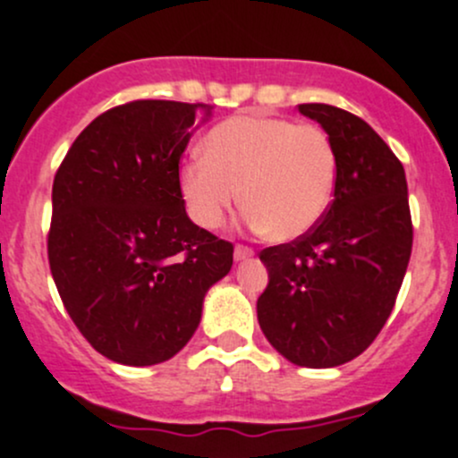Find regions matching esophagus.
<instances>
[{
	"mask_svg": "<svg viewBox=\"0 0 458 458\" xmlns=\"http://www.w3.org/2000/svg\"><path fill=\"white\" fill-rule=\"evenodd\" d=\"M255 257V250L248 246H237L234 248V261H248V259Z\"/></svg>",
	"mask_w": 458,
	"mask_h": 458,
	"instance_id": "esophagus-1",
	"label": "esophagus"
}]
</instances>
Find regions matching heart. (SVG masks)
I'll use <instances>...</instances> for the list:
<instances>
[{"instance_id": "obj_1", "label": "heart", "mask_w": 458, "mask_h": 458, "mask_svg": "<svg viewBox=\"0 0 458 458\" xmlns=\"http://www.w3.org/2000/svg\"><path fill=\"white\" fill-rule=\"evenodd\" d=\"M201 157L182 165L179 192L206 230L224 225L243 201L252 228L275 242H294L315 228L335 197L336 155L321 128L237 114L208 131Z\"/></svg>"}]
</instances>
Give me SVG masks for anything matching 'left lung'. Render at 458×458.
I'll return each mask as SVG.
<instances>
[{
	"label": "left lung",
	"mask_w": 458,
	"mask_h": 458,
	"mask_svg": "<svg viewBox=\"0 0 458 458\" xmlns=\"http://www.w3.org/2000/svg\"><path fill=\"white\" fill-rule=\"evenodd\" d=\"M299 113L335 148V199L310 233L259 255L267 288L257 318L290 363L335 368L359 357L394 308L412 252L408 182L357 114L327 104H301Z\"/></svg>",
	"instance_id": "1"
}]
</instances>
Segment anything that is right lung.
Returning a JSON list of instances; mask_svg holds the SVG:
<instances>
[{"label":"right lung","instance_id":"right-lung-1","mask_svg":"<svg viewBox=\"0 0 458 458\" xmlns=\"http://www.w3.org/2000/svg\"><path fill=\"white\" fill-rule=\"evenodd\" d=\"M210 114L161 99L106 110L55 174L50 272L88 344L114 363L173 359L233 267V243L192 224L179 192V159Z\"/></svg>","mask_w":458,"mask_h":458}]
</instances>
